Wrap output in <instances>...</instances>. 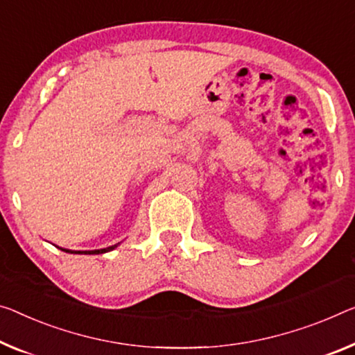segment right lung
<instances>
[{
  "instance_id": "obj_1",
  "label": "right lung",
  "mask_w": 355,
  "mask_h": 355,
  "mask_svg": "<svg viewBox=\"0 0 355 355\" xmlns=\"http://www.w3.org/2000/svg\"><path fill=\"white\" fill-rule=\"evenodd\" d=\"M116 246H111V248H106V249H98V250H74L76 254H103V252H109V250H112ZM64 252H73V250H68V249H62ZM73 252V254H74Z\"/></svg>"
}]
</instances>
